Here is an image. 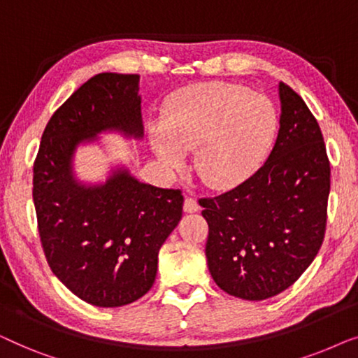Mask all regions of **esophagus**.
<instances>
[{
  "label": "esophagus",
  "instance_id": "34e87169",
  "mask_svg": "<svg viewBox=\"0 0 358 358\" xmlns=\"http://www.w3.org/2000/svg\"><path fill=\"white\" fill-rule=\"evenodd\" d=\"M199 203H197V200L195 199H192V197H185V200H184V212L185 213H195V212H199Z\"/></svg>",
  "mask_w": 358,
  "mask_h": 358
}]
</instances>
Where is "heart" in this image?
Wrapping results in <instances>:
<instances>
[{
    "mask_svg": "<svg viewBox=\"0 0 358 358\" xmlns=\"http://www.w3.org/2000/svg\"><path fill=\"white\" fill-rule=\"evenodd\" d=\"M277 131V110L267 96L229 83H203L174 92L150 134L156 158L169 173L194 168L213 189L236 187L259 169Z\"/></svg>",
    "mask_w": 358,
    "mask_h": 358,
    "instance_id": "b5f03b06",
    "label": "heart"
}]
</instances>
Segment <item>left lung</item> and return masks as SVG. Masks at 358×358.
Returning <instances> with one entry per match:
<instances>
[{
  "label": "left lung",
  "instance_id": "8db88e82",
  "mask_svg": "<svg viewBox=\"0 0 358 358\" xmlns=\"http://www.w3.org/2000/svg\"><path fill=\"white\" fill-rule=\"evenodd\" d=\"M280 129L266 163L217 197L200 199L208 271L228 295L275 296L315 261L326 231L331 166L320 125L290 86L278 85Z\"/></svg>",
  "mask_w": 358,
  "mask_h": 358
}]
</instances>
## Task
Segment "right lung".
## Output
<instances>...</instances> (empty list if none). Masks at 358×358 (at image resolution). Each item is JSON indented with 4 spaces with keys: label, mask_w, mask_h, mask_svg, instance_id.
<instances>
[{
    "label": "right lung",
    "mask_w": 358,
    "mask_h": 358,
    "mask_svg": "<svg viewBox=\"0 0 358 358\" xmlns=\"http://www.w3.org/2000/svg\"><path fill=\"white\" fill-rule=\"evenodd\" d=\"M138 75L101 73L52 115L34 163L32 197L52 272L83 301L101 308L134 303L153 287L158 252L182 217L178 189L143 184L112 169L102 184L76 179L78 146L99 134L143 138Z\"/></svg>",
    "instance_id": "right-lung-1"
}]
</instances>
